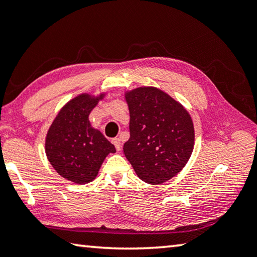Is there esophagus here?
I'll return each mask as SVG.
<instances>
[{
  "label": "esophagus",
  "mask_w": 257,
  "mask_h": 257,
  "mask_svg": "<svg viewBox=\"0 0 257 257\" xmlns=\"http://www.w3.org/2000/svg\"><path fill=\"white\" fill-rule=\"evenodd\" d=\"M112 143L114 144V146H115L116 151H120L121 150V141H120V138H114V140L112 141Z\"/></svg>",
  "instance_id": "esophagus-1"
}]
</instances>
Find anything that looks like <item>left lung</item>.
<instances>
[{
    "mask_svg": "<svg viewBox=\"0 0 257 257\" xmlns=\"http://www.w3.org/2000/svg\"><path fill=\"white\" fill-rule=\"evenodd\" d=\"M130 138L123 153L137 176L149 184H162L181 172L194 148L192 117L183 105L156 87L124 92Z\"/></svg>",
    "mask_w": 257,
    "mask_h": 257,
    "instance_id": "obj_1",
    "label": "left lung"
}]
</instances>
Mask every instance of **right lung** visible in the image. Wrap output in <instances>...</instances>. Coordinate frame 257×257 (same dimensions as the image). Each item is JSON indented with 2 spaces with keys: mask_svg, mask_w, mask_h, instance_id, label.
Returning a JSON list of instances; mask_svg holds the SVG:
<instances>
[{
  "mask_svg": "<svg viewBox=\"0 0 257 257\" xmlns=\"http://www.w3.org/2000/svg\"><path fill=\"white\" fill-rule=\"evenodd\" d=\"M106 92H83L68 100L57 114L46 136V154L60 176L76 184L95 180L114 145L89 121V114Z\"/></svg>",
  "mask_w": 257,
  "mask_h": 257,
  "instance_id": "1",
  "label": "right lung"
}]
</instances>
